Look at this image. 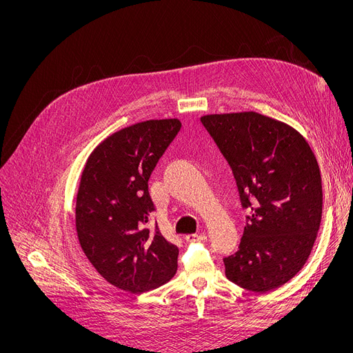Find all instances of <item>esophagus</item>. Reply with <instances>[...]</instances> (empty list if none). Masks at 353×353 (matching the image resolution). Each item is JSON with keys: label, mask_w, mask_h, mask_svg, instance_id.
Segmentation results:
<instances>
[{"label": "esophagus", "mask_w": 353, "mask_h": 353, "mask_svg": "<svg viewBox=\"0 0 353 353\" xmlns=\"http://www.w3.org/2000/svg\"><path fill=\"white\" fill-rule=\"evenodd\" d=\"M207 236L204 234H190V235H185V241L193 243V242H201V241H205Z\"/></svg>", "instance_id": "esophagus-1"}]
</instances>
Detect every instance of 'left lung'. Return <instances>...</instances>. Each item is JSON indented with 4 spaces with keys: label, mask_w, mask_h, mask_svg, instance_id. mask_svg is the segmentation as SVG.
Masks as SVG:
<instances>
[{
    "label": "left lung",
    "mask_w": 353,
    "mask_h": 353,
    "mask_svg": "<svg viewBox=\"0 0 353 353\" xmlns=\"http://www.w3.org/2000/svg\"><path fill=\"white\" fill-rule=\"evenodd\" d=\"M201 123L249 211L238 252L223 258L225 274L254 293L274 290L301 270L321 225L316 159L292 126L258 112L204 115Z\"/></svg>",
    "instance_id": "obj_1"
}]
</instances>
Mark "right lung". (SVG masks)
<instances>
[{
	"mask_svg": "<svg viewBox=\"0 0 353 353\" xmlns=\"http://www.w3.org/2000/svg\"><path fill=\"white\" fill-rule=\"evenodd\" d=\"M179 119H150L103 141L90 154L76 203L83 252L112 285L145 293L177 272L179 248L150 225L154 211L148 181L177 137Z\"/></svg>",
	"mask_w": 353,
	"mask_h": 353,
	"instance_id": "add662e5",
	"label": "right lung"
}]
</instances>
